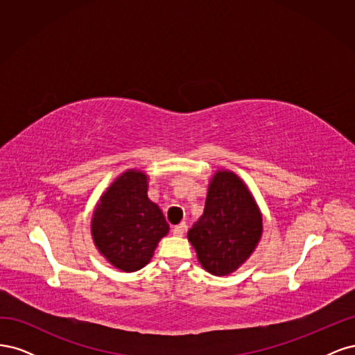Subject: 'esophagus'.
<instances>
[{"label":"esophagus","mask_w":355,"mask_h":355,"mask_svg":"<svg viewBox=\"0 0 355 355\" xmlns=\"http://www.w3.org/2000/svg\"><path fill=\"white\" fill-rule=\"evenodd\" d=\"M185 231H187V225H185V222H182L173 228V235H176V237H182V235L185 234Z\"/></svg>","instance_id":"34e87169"}]
</instances>
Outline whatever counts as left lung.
<instances>
[{
	"mask_svg": "<svg viewBox=\"0 0 355 355\" xmlns=\"http://www.w3.org/2000/svg\"><path fill=\"white\" fill-rule=\"evenodd\" d=\"M262 232L261 209L244 180L227 168L214 171L202 216L188 231L201 266L218 277L232 274L252 256Z\"/></svg>",
	"mask_w": 355,
	"mask_h": 355,
	"instance_id": "left-lung-1",
	"label": "left lung"
}]
</instances>
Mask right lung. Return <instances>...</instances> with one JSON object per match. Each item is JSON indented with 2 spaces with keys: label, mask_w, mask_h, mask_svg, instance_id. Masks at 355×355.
I'll use <instances>...</instances> for the list:
<instances>
[{
  "label": "right lung",
  "mask_w": 355,
  "mask_h": 355,
  "mask_svg": "<svg viewBox=\"0 0 355 355\" xmlns=\"http://www.w3.org/2000/svg\"><path fill=\"white\" fill-rule=\"evenodd\" d=\"M148 175L128 168L103 191L92 214L96 249L114 268L135 272L144 268L168 232L164 214L148 197Z\"/></svg>",
  "instance_id": "obj_1"
}]
</instances>
